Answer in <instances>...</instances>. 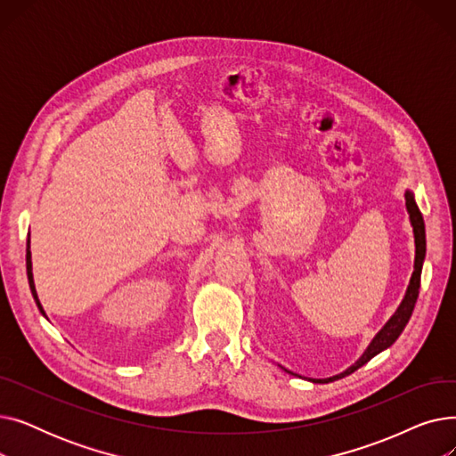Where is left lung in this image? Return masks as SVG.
Listing matches in <instances>:
<instances>
[{"label": "left lung", "mask_w": 456, "mask_h": 456, "mask_svg": "<svg viewBox=\"0 0 456 456\" xmlns=\"http://www.w3.org/2000/svg\"><path fill=\"white\" fill-rule=\"evenodd\" d=\"M406 208H409V214H411V222H412V227H414V238H416V260H414V273H412V279H411V284H409V290H406V296L401 303V306L397 308V313L392 316V320L380 329V332L377 334V337L373 338V342L370 344L368 351L361 356V361H358L354 366H351L349 370H346L344 373L337 375V377H330V379H320L314 382H330V380H337V379H342L353 371H356L361 366H364L366 362H370L371 358L375 354H379L380 351H385L387 347H390L397 338L399 334L403 332V329L406 327V323H409L411 316H412V310H414V305L418 301V294H419V284H421V266H423V258H425V224H423V216L414 201V196L411 194V191H406Z\"/></svg>", "instance_id": "1"}]
</instances>
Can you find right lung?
<instances>
[{
	"instance_id": "right-lung-1",
	"label": "right lung",
	"mask_w": 456,
	"mask_h": 456,
	"mask_svg": "<svg viewBox=\"0 0 456 456\" xmlns=\"http://www.w3.org/2000/svg\"><path fill=\"white\" fill-rule=\"evenodd\" d=\"M26 266H28V279H29V286H31L33 297H35V301H37V305H38V308H40V313L44 314V308H42V305H40V301H38V296H37V290H35V282H33V272H31V253H29V249H28V255H26Z\"/></svg>"
}]
</instances>
